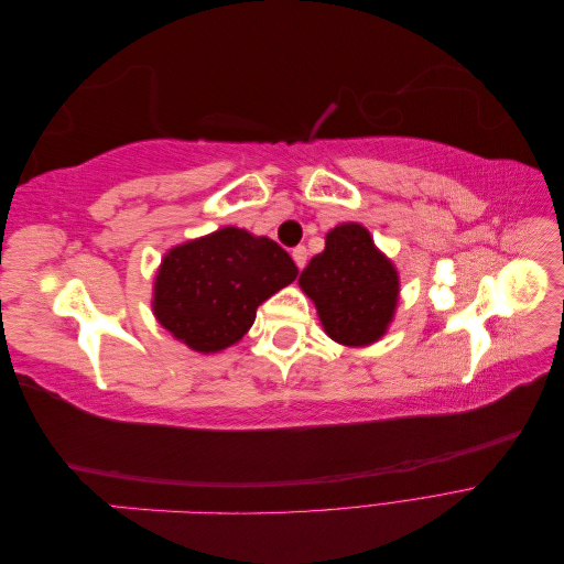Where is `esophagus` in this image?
Segmentation results:
<instances>
[{
	"instance_id": "1",
	"label": "esophagus",
	"mask_w": 564,
	"mask_h": 564,
	"mask_svg": "<svg viewBox=\"0 0 564 564\" xmlns=\"http://www.w3.org/2000/svg\"><path fill=\"white\" fill-rule=\"evenodd\" d=\"M292 256H294V261H296V265L303 270L305 268V263H308V249L305 247H296L294 251H292Z\"/></svg>"
}]
</instances>
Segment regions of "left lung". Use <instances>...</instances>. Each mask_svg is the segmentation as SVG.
Instances as JSON below:
<instances>
[{
    "instance_id": "1",
    "label": "left lung",
    "mask_w": 564,
    "mask_h": 564,
    "mask_svg": "<svg viewBox=\"0 0 564 564\" xmlns=\"http://www.w3.org/2000/svg\"><path fill=\"white\" fill-rule=\"evenodd\" d=\"M315 303L324 334L340 346L365 348L381 340L400 301V272L360 224H340L324 237L299 278Z\"/></svg>"
}]
</instances>
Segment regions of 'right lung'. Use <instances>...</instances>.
Wrapping results in <instances>:
<instances>
[{
  "mask_svg": "<svg viewBox=\"0 0 564 564\" xmlns=\"http://www.w3.org/2000/svg\"><path fill=\"white\" fill-rule=\"evenodd\" d=\"M296 275L292 256L270 237L226 226L164 253L152 284V315L191 350L220 352L251 329L256 308Z\"/></svg>",
  "mask_w": 564,
  "mask_h": 564,
  "instance_id": "1",
  "label": "right lung"
}]
</instances>
